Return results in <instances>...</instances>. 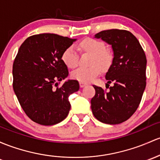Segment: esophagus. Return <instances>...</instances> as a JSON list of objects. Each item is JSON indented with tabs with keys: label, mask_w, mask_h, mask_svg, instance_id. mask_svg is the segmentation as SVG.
<instances>
[{
	"label": "esophagus",
	"mask_w": 160,
	"mask_h": 160,
	"mask_svg": "<svg viewBox=\"0 0 160 160\" xmlns=\"http://www.w3.org/2000/svg\"><path fill=\"white\" fill-rule=\"evenodd\" d=\"M88 85L87 83H85V82H79V85L81 88H83L85 86H86V85Z\"/></svg>",
	"instance_id": "esophagus-1"
}]
</instances>
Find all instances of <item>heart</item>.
Segmentation results:
<instances>
[{
  "instance_id": "b5f03b06",
  "label": "heart",
  "mask_w": 160,
  "mask_h": 160,
  "mask_svg": "<svg viewBox=\"0 0 160 160\" xmlns=\"http://www.w3.org/2000/svg\"><path fill=\"white\" fill-rule=\"evenodd\" d=\"M82 50L92 54L90 67H80L72 72V78L80 82H90L93 81L102 69H107L111 65V56L105 50V45L103 42L93 38H85L79 43ZM62 60L69 68L78 66V55L76 48L69 46L63 51Z\"/></svg>"
}]
</instances>
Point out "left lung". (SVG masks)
Returning a JSON list of instances; mask_svg holds the SVG:
<instances>
[{"mask_svg":"<svg viewBox=\"0 0 160 160\" xmlns=\"http://www.w3.org/2000/svg\"><path fill=\"white\" fill-rule=\"evenodd\" d=\"M94 37L111 45L114 58L105 75L109 91L93 85L95 95L91 108L99 121L118 124L134 114L141 101L147 84V58L138 39L128 30H103ZM111 82L114 85L109 87Z\"/></svg>","mask_w":160,"mask_h":160,"instance_id":"8db88e82","label":"left lung"}]
</instances>
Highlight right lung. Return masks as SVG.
<instances>
[{"label":"right lung","mask_w":160,"mask_h":160,"mask_svg":"<svg viewBox=\"0 0 160 160\" xmlns=\"http://www.w3.org/2000/svg\"><path fill=\"white\" fill-rule=\"evenodd\" d=\"M75 40L41 33L28 37L19 49L13 65V91L26 114L39 124H56L68 116V97L78 92L79 84L68 80L58 87L57 82L68 76L62 54Z\"/></svg>","instance_id":"add662e5"}]
</instances>
